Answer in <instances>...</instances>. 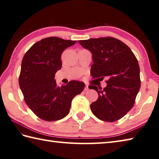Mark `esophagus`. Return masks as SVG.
I'll return each mask as SVG.
<instances>
[{
    "label": "esophagus",
    "instance_id": "34e87169",
    "mask_svg": "<svg viewBox=\"0 0 159 159\" xmlns=\"http://www.w3.org/2000/svg\"><path fill=\"white\" fill-rule=\"evenodd\" d=\"M89 90V87L88 85H85V91H88Z\"/></svg>",
    "mask_w": 159,
    "mask_h": 159
}]
</instances>
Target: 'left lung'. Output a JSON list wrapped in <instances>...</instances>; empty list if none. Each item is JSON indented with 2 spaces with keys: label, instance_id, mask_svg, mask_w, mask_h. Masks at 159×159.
Here are the masks:
<instances>
[{
  "label": "left lung",
  "instance_id": "obj_1",
  "mask_svg": "<svg viewBox=\"0 0 159 159\" xmlns=\"http://www.w3.org/2000/svg\"><path fill=\"white\" fill-rule=\"evenodd\" d=\"M83 48L92 53V76L101 80L107 77V86L102 89L89 85L98 94L97 101L90 105L98 119L114 122L131 110L141 88L137 59L125 43L112 37L79 40Z\"/></svg>",
  "mask_w": 159,
  "mask_h": 159
}]
</instances>
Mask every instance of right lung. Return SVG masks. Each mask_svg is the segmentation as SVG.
Segmentation results:
<instances>
[{"label": "right lung", "mask_w": 159, "mask_h": 159, "mask_svg": "<svg viewBox=\"0 0 159 159\" xmlns=\"http://www.w3.org/2000/svg\"><path fill=\"white\" fill-rule=\"evenodd\" d=\"M76 40L49 37L34 44L21 63L19 85L27 106L44 120L63 119L69 114L71 101L85 88L82 82L71 80L57 86L55 74L62 67L61 54Z\"/></svg>", "instance_id": "right-lung-1"}]
</instances>
